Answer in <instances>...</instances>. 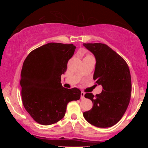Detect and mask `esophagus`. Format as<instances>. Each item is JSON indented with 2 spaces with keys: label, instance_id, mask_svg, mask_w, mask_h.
Returning <instances> with one entry per match:
<instances>
[{
  "label": "esophagus",
  "instance_id": "obj_1",
  "mask_svg": "<svg viewBox=\"0 0 148 148\" xmlns=\"http://www.w3.org/2000/svg\"><path fill=\"white\" fill-rule=\"evenodd\" d=\"M84 96H85V92L82 91L81 92V99H84L85 98Z\"/></svg>",
  "mask_w": 148,
  "mask_h": 148
}]
</instances>
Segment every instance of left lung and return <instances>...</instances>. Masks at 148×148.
<instances>
[{"instance_id":"1","label":"left lung","mask_w":148,"mask_h":148,"mask_svg":"<svg viewBox=\"0 0 148 148\" xmlns=\"http://www.w3.org/2000/svg\"><path fill=\"white\" fill-rule=\"evenodd\" d=\"M94 55L96 64L93 74L95 84L102 91L94 96L87 92L85 97L92 102V108L84 112V118L99 128L116 125L123 116L131 96L129 68L122 57L104 44H83Z\"/></svg>"}]
</instances>
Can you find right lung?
Masks as SVG:
<instances>
[{"label": "right lung", "instance_id": "obj_1", "mask_svg": "<svg viewBox=\"0 0 148 148\" xmlns=\"http://www.w3.org/2000/svg\"><path fill=\"white\" fill-rule=\"evenodd\" d=\"M76 46L48 43L30 53L23 62L20 85L23 106L35 121L44 125L58 122L69 102L80 99L81 91L61 83Z\"/></svg>", "mask_w": 148, "mask_h": 148}]
</instances>
